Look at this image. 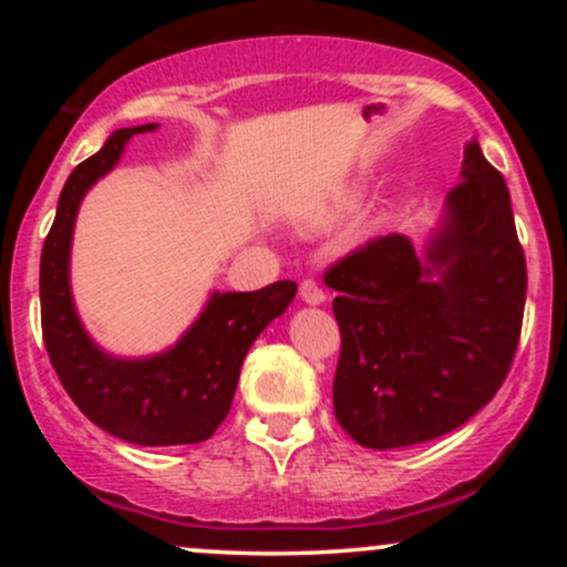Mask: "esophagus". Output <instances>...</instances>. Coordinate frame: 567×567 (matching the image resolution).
I'll return each mask as SVG.
<instances>
[{
    "label": "esophagus",
    "mask_w": 567,
    "mask_h": 567,
    "mask_svg": "<svg viewBox=\"0 0 567 567\" xmlns=\"http://www.w3.org/2000/svg\"><path fill=\"white\" fill-rule=\"evenodd\" d=\"M301 301L306 303V306H320V303H324V290L320 288V285L315 282V279H303L301 282Z\"/></svg>",
    "instance_id": "esophagus-1"
}]
</instances>
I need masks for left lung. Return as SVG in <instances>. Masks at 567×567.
<instances>
[{"instance_id":"left-lung-1","label":"left lung","mask_w":567,"mask_h":567,"mask_svg":"<svg viewBox=\"0 0 567 567\" xmlns=\"http://www.w3.org/2000/svg\"><path fill=\"white\" fill-rule=\"evenodd\" d=\"M324 282L341 328L333 408L351 440L419 445L483 410L512 365L528 275L509 188L477 138L424 245L389 234Z\"/></svg>"}]
</instances>
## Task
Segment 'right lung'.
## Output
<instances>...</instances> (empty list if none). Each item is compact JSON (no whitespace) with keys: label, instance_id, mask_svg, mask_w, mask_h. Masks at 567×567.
Segmentation results:
<instances>
[{"label":"right lung","instance_id":"1","mask_svg":"<svg viewBox=\"0 0 567 567\" xmlns=\"http://www.w3.org/2000/svg\"><path fill=\"white\" fill-rule=\"evenodd\" d=\"M157 127L152 122L114 130L101 152L74 167L39 266L44 347L63 389L103 432L146 447L213 437L231 408L247 349L285 315L298 290L290 279L252 292L213 290L178 341L154 354H114L87 333L71 290V245L82 199L120 165L133 135Z\"/></svg>","mask_w":567,"mask_h":567}]
</instances>
